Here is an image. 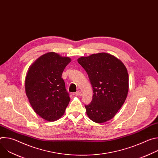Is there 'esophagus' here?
I'll use <instances>...</instances> for the list:
<instances>
[{"label":"esophagus","instance_id":"obj_1","mask_svg":"<svg viewBox=\"0 0 158 158\" xmlns=\"http://www.w3.org/2000/svg\"><path fill=\"white\" fill-rule=\"evenodd\" d=\"M76 96H82V93L80 91H77L76 93Z\"/></svg>","mask_w":158,"mask_h":158}]
</instances>
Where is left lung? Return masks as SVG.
<instances>
[{
	"label": "left lung",
	"mask_w": 158,
	"mask_h": 158,
	"mask_svg": "<svg viewBox=\"0 0 158 158\" xmlns=\"http://www.w3.org/2000/svg\"><path fill=\"white\" fill-rule=\"evenodd\" d=\"M77 62L86 71L93 96L85 106L89 118L102 123L113 118L124 103L129 91V75L123 62L110 54L101 52L81 57Z\"/></svg>",
	"instance_id": "obj_1"
}]
</instances>
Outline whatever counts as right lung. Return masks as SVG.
<instances>
[{
	"instance_id": "1",
	"label": "right lung",
	"mask_w": 158,
	"mask_h": 158,
	"mask_svg": "<svg viewBox=\"0 0 158 158\" xmlns=\"http://www.w3.org/2000/svg\"><path fill=\"white\" fill-rule=\"evenodd\" d=\"M71 61L69 57L48 52L36 59L27 71L26 94L34 112L48 121L60 118L70 101L62 74Z\"/></svg>"
}]
</instances>
